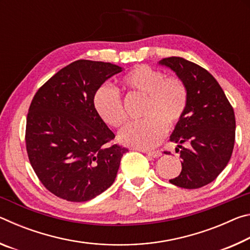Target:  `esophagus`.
<instances>
[{"mask_svg": "<svg viewBox=\"0 0 250 250\" xmlns=\"http://www.w3.org/2000/svg\"><path fill=\"white\" fill-rule=\"evenodd\" d=\"M146 153L151 156V158H160L161 155H162V152L161 151H145Z\"/></svg>", "mask_w": 250, "mask_h": 250, "instance_id": "1", "label": "esophagus"}]
</instances>
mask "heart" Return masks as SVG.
Listing matches in <instances>:
<instances>
[{
    "instance_id": "heart-1",
    "label": "heart",
    "mask_w": 250,
    "mask_h": 250,
    "mask_svg": "<svg viewBox=\"0 0 250 250\" xmlns=\"http://www.w3.org/2000/svg\"><path fill=\"white\" fill-rule=\"evenodd\" d=\"M125 89L146 97L142 109L143 121L133 122L121 130L120 141L137 149H152L159 145L168 128L174 126L188 105V92L177 76H166L147 65H139L121 79ZM94 108L104 124L121 128L126 112L120 94L109 86L99 87L94 96Z\"/></svg>"
}]
</instances>
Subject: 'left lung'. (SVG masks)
<instances>
[{
    "label": "left lung",
    "instance_id": "1",
    "mask_svg": "<svg viewBox=\"0 0 250 250\" xmlns=\"http://www.w3.org/2000/svg\"><path fill=\"white\" fill-rule=\"evenodd\" d=\"M159 64L175 71L188 92V105L170 138L177 143L182 171L170 182L179 188H200L229 162L235 145L234 109L217 80L203 67L175 56Z\"/></svg>",
    "mask_w": 250,
    "mask_h": 250
}]
</instances>
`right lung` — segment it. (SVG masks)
<instances>
[{"label":"right lung","instance_id":"obj_1","mask_svg":"<svg viewBox=\"0 0 250 250\" xmlns=\"http://www.w3.org/2000/svg\"><path fill=\"white\" fill-rule=\"evenodd\" d=\"M121 67L79 59L49 78L29 105L25 142L33 170L50 193L86 202L112 185L128 149L94 108L97 89Z\"/></svg>","mask_w":250,"mask_h":250}]
</instances>
